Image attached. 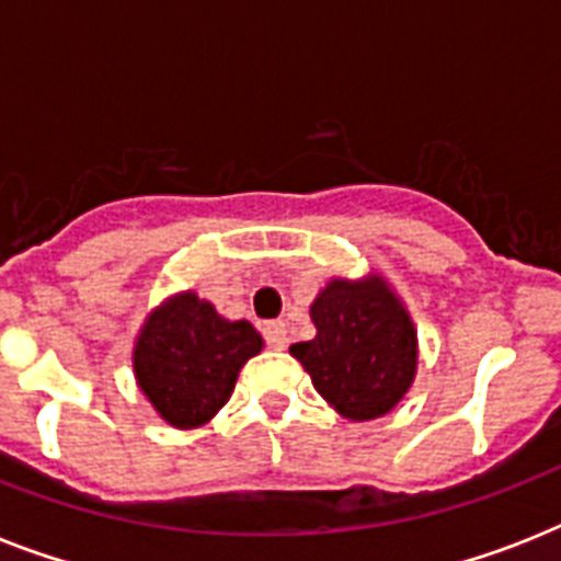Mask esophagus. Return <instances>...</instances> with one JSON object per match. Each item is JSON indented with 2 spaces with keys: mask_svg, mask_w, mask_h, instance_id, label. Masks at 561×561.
Masks as SVG:
<instances>
[{
  "mask_svg": "<svg viewBox=\"0 0 561 561\" xmlns=\"http://www.w3.org/2000/svg\"><path fill=\"white\" fill-rule=\"evenodd\" d=\"M264 341L271 350H285L288 346V332H285V323L282 320H273V323L264 325Z\"/></svg>",
  "mask_w": 561,
  "mask_h": 561,
  "instance_id": "1",
  "label": "esophagus"
}]
</instances>
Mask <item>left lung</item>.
Listing matches in <instances>:
<instances>
[{
	"label": "left lung",
	"mask_w": 561,
	"mask_h": 561,
	"mask_svg": "<svg viewBox=\"0 0 561 561\" xmlns=\"http://www.w3.org/2000/svg\"><path fill=\"white\" fill-rule=\"evenodd\" d=\"M314 341L290 355L314 390L352 422L390 413L416 378L419 343L408 308L383 276L332 279L311 302Z\"/></svg>",
	"instance_id": "8db88e82"
}]
</instances>
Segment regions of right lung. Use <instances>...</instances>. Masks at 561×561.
<instances>
[{"label": "right lung", "instance_id": "right-lung-1", "mask_svg": "<svg viewBox=\"0 0 561 561\" xmlns=\"http://www.w3.org/2000/svg\"><path fill=\"white\" fill-rule=\"evenodd\" d=\"M262 346L247 320H224L194 290L174 294L139 329L136 383L169 425L201 427L227 404L241 367Z\"/></svg>", "mask_w": 561, "mask_h": 561}]
</instances>
